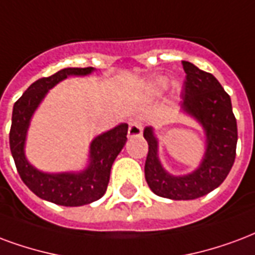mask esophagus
Instances as JSON below:
<instances>
[{"mask_svg": "<svg viewBox=\"0 0 255 255\" xmlns=\"http://www.w3.org/2000/svg\"><path fill=\"white\" fill-rule=\"evenodd\" d=\"M142 135V123L139 122L137 119H133L129 122L128 126V136H140Z\"/></svg>", "mask_w": 255, "mask_h": 255, "instance_id": "obj_1", "label": "esophagus"}]
</instances>
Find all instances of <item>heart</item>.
<instances>
[{"label": "heart", "mask_w": 255, "mask_h": 255, "mask_svg": "<svg viewBox=\"0 0 255 255\" xmlns=\"http://www.w3.org/2000/svg\"><path fill=\"white\" fill-rule=\"evenodd\" d=\"M167 86H169V81L166 80V78H159V80H156L154 82V85H152V88H154L155 92H161V90L166 89Z\"/></svg>", "instance_id": "heart-1"}]
</instances>
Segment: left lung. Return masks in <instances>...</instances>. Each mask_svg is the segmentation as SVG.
Masks as SVG:
<instances>
[{"label":"left lung","mask_w":255,"mask_h":255,"mask_svg":"<svg viewBox=\"0 0 255 255\" xmlns=\"http://www.w3.org/2000/svg\"><path fill=\"white\" fill-rule=\"evenodd\" d=\"M185 71L182 109L195 116L207 133V151L197 170L184 177L166 173L156 155L158 142L151 127L144 128L148 143L144 177L158 196L173 200H193L216 189L228 175L237 155L238 128L231 99L214 75L182 60Z\"/></svg>","instance_id":"1"}]
</instances>
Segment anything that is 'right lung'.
<instances>
[{"mask_svg": "<svg viewBox=\"0 0 255 255\" xmlns=\"http://www.w3.org/2000/svg\"><path fill=\"white\" fill-rule=\"evenodd\" d=\"M93 67H69L50 77L35 81L13 107L12 127L9 132L10 152L22 182L40 199L63 207H80L101 199L107 192L112 163L127 142L128 124L103 133L90 144V165L82 173L46 174L28 163L24 155V142L32 113L48 89L69 75H86Z\"/></svg>", "mask_w": 255, "mask_h": 255, "instance_id": "add662e5", "label": "right lung"}]
</instances>
